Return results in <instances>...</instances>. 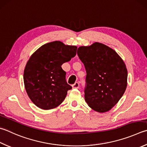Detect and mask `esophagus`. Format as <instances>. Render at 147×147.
I'll use <instances>...</instances> for the list:
<instances>
[{
	"label": "esophagus",
	"mask_w": 147,
	"mask_h": 147,
	"mask_svg": "<svg viewBox=\"0 0 147 147\" xmlns=\"http://www.w3.org/2000/svg\"><path fill=\"white\" fill-rule=\"evenodd\" d=\"M72 86H73V87L74 88V89H78V88H79V86H80L79 83L78 82H75L73 85H72Z\"/></svg>",
	"instance_id": "34e87169"
}]
</instances>
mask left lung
Masks as SVG:
<instances>
[{"mask_svg":"<svg viewBox=\"0 0 147 147\" xmlns=\"http://www.w3.org/2000/svg\"><path fill=\"white\" fill-rule=\"evenodd\" d=\"M77 54L87 73L85 101L98 113L110 111L127 86V69L123 60L115 51L99 42L78 47Z\"/></svg>","mask_w":147,"mask_h":147,"instance_id":"8db88e82","label":"left lung"}]
</instances>
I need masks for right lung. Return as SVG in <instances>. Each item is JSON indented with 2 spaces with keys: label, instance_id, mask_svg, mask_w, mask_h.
I'll list each match as a JSON object with an SVG mask.
<instances>
[{
  "label": "right lung",
  "instance_id": "1",
  "mask_svg": "<svg viewBox=\"0 0 147 147\" xmlns=\"http://www.w3.org/2000/svg\"><path fill=\"white\" fill-rule=\"evenodd\" d=\"M77 47L54 41L42 46L29 58L24 71V82L29 98L44 110L60 105L67 90L63 63L75 57Z\"/></svg>",
  "mask_w": 147,
  "mask_h": 147
}]
</instances>
